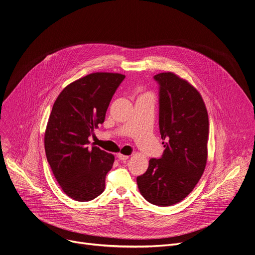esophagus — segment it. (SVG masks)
<instances>
[{"label":"esophagus","instance_id":"obj_1","mask_svg":"<svg viewBox=\"0 0 255 255\" xmlns=\"http://www.w3.org/2000/svg\"><path fill=\"white\" fill-rule=\"evenodd\" d=\"M117 157H118L120 160H126V159L129 158V155L122 154V153H118V154H117Z\"/></svg>","mask_w":255,"mask_h":255}]
</instances>
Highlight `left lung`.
Here are the masks:
<instances>
[{
    "label": "left lung",
    "mask_w": 255,
    "mask_h": 255,
    "mask_svg": "<svg viewBox=\"0 0 255 255\" xmlns=\"http://www.w3.org/2000/svg\"><path fill=\"white\" fill-rule=\"evenodd\" d=\"M159 84V132L165 147L137 177L138 189L150 203L180 202L196 186L207 160L208 115L199 91L173 72L154 76Z\"/></svg>",
    "instance_id": "left-lung-1"
}]
</instances>
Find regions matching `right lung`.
<instances>
[{
	"label": "right lung",
	"instance_id": "1",
	"mask_svg": "<svg viewBox=\"0 0 255 255\" xmlns=\"http://www.w3.org/2000/svg\"><path fill=\"white\" fill-rule=\"evenodd\" d=\"M120 73L96 72L68 84L58 96L44 132L48 163L66 195L89 201L105 190L115 156L88 137L103 124L110 102L124 80Z\"/></svg>",
	"mask_w": 255,
	"mask_h": 255
}]
</instances>
